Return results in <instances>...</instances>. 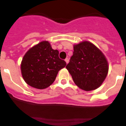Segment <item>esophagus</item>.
I'll list each match as a JSON object with an SVG mask.
<instances>
[{"label": "esophagus", "mask_w": 126, "mask_h": 126, "mask_svg": "<svg viewBox=\"0 0 126 126\" xmlns=\"http://www.w3.org/2000/svg\"><path fill=\"white\" fill-rule=\"evenodd\" d=\"M65 62H66V64H68V62H69V59H68V58L65 59Z\"/></svg>", "instance_id": "1"}]
</instances>
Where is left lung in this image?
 Listing matches in <instances>:
<instances>
[{
    "label": "left lung",
    "mask_w": 126,
    "mask_h": 126,
    "mask_svg": "<svg viewBox=\"0 0 126 126\" xmlns=\"http://www.w3.org/2000/svg\"><path fill=\"white\" fill-rule=\"evenodd\" d=\"M76 85L85 91L102 85L108 72V62L100 49L88 41L74 45L73 55L66 66Z\"/></svg>",
    "instance_id": "obj_1"
}]
</instances>
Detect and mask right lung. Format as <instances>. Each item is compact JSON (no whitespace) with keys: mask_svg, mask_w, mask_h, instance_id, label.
Masks as SVG:
<instances>
[{"mask_svg":"<svg viewBox=\"0 0 126 126\" xmlns=\"http://www.w3.org/2000/svg\"><path fill=\"white\" fill-rule=\"evenodd\" d=\"M59 52L52 48L48 41H42L28 50L21 62V73L27 84L45 89L54 82L60 70L66 63L60 59Z\"/></svg>","mask_w":126,"mask_h":126,"instance_id":"obj_1","label":"right lung"}]
</instances>
